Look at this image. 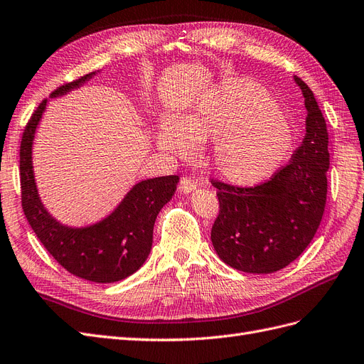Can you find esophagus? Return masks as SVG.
Listing matches in <instances>:
<instances>
[{
	"instance_id": "esophagus-1",
	"label": "esophagus",
	"mask_w": 364,
	"mask_h": 364,
	"mask_svg": "<svg viewBox=\"0 0 364 364\" xmlns=\"http://www.w3.org/2000/svg\"><path fill=\"white\" fill-rule=\"evenodd\" d=\"M196 186H198V183H196L193 178H191V176H183V178L180 180L178 189L183 193H189V192L196 189Z\"/></svg>"
}]
</instances>
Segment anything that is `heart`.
<instances>
[{
  "instance_id": "1",
  "label": "heart",
  "mask_w": 364,
  "mask_h": 364,
  "mask_svg": "<svg viewBox=\"0 0 364 364\" xmlns=\"http://www.w3.org/2000/svg\"><path fill=\"white\" fill-rule=\"evenodd\" d=\"M204 140H215L212 166L223 180L252 186L284 163L293 131L267 90L240 80L204 99L180 123L166 122L159 136L160 146L176 155H189Z\"/></svg>"
}]
</instances>
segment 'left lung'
<instances>
[{
	"mask_svg": "<svg viewBox=\"0 0 364 364\" xmlns=\"http://www.w3.org/2000/svg\"><path fill=\"white\" fill-rule=\"evenodd\" d=\"M306 108V134L291 161L265 183L240 188L218 180L220 213L212 244L227 265L245 273L279 272L313 241L326 205L328 131L313 91L294 76Z\"/></svg>",
	"mask_w": 364,
	"mask_h": 364,
	"instance_id": "left-lung-1",
	"label": "left lung"
}]
</instances>
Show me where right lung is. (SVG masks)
<instances>
[{"mask_svg":"<svg viewBox=\"0 0 364 364\" xmlns=\"http://www.w3.org/2000/svg\"><path fill=\"white\" fill-rule=\"evenodd\" d=\"M95 75L96 71H92L68 82L50 96L65 95ZM46 105L47 99L41 102L32 114L21 139L19 175L24 215L41 244L68 273L97 284L117 282L136 273L149 256L155 220L175 193L178 175L137 183L117 209L97 224L82 228L59 224L39 200L32 166L35 131Z\"/></svg>","mask_w":364,"mask_h":364,"instance_id":"obj_1","label":"right lung"}]
</instances>
